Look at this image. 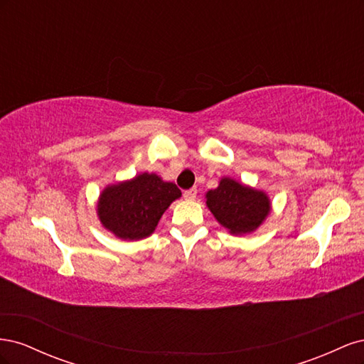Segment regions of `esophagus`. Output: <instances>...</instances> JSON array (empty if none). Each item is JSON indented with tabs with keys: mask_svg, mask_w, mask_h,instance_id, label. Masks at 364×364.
<instances>
[{
	"mask_svg": "<svg viewBox=\"0 0 364 364\" xmlns=\"http://www.w3.org/2000/svg\"><path fill=\"white\" fill-rule=\"evenodd\" d=\"M196 196H197V190H196V188L186 190V191L183 193V197H185L186 200H194V199H196Z\"/></svg>",
	"mask_w": 364,
	"mask_h": 364,
	"instance_id": "34e87169",
	"label": "esophagus"
}]
</instances>
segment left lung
I'll return each mask as SVG.
<instances>
[{
  "mask_svg": "<svg viewBox=\"0 0 364 364\" xmlns=\"http://www.w3.org/2000/svg\"><path fill=\"white\" fill-rule=\"evenodd\" d=\"M206 206L229 234H252L266 222L272 211L266 191L223 176L215 190L205 194Z\"/></svg>",
  "mask_w": 364,
  "mask_h": 364,
  "instance_id": "1",
  "label": "left lung"
}]
</instances>
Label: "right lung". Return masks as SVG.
<instances>
[{
    "instance_id": "1",
    "label": "right lung",
    "mask_w": 364,
    "mask_h": 364,
    "mask_svg": "<svg viewBox=\"0 0 364 364\" xmlns=\"http://www.w3.org/2000/svg\"><path fill=\"white\" fill-rule=\"evenodd\" d=\"M181 196L178 186L156 173H139L105 186L97 200V217L117 238L142 240L155 232L162 214Z\"/></svg>"
}]
</instances>
